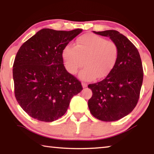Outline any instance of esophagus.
I'll use <instances>...</instances> for the list:
<instances>
[{
  "label": "esophagus",
  "mask_w": 154,
  "mask_h": 154,
  "mask_svg": "<svg viewBox=\"0 0 154 154\" xmlns=\"http://www.w3.org/2000/svg\"><path fill=\"white\" fill-rule=\"evenodd\" d=\"M82 86H83V88H86V87L88 86V84H87L86 83H85V82H82Z\"/></svg>",
  "instance_id": "obj_1"
}]
</instances>
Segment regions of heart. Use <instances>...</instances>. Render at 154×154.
Returning <instances> with one entry per match:
<instances>
[{
    "instance_id": "obj_1",
    "label": "heart",
    "mask_w": 154,
    "mask_h": 154,
    "mask_svg": "<svg viewBox=\"0 0 154 154\" xmlns=\"http://www.w3.org/2000/svg\"><path fill=\"white\" fill-rule=\"evenodd\" d=\"M62 57L69 73L75 75L84 64L79 78L91 81L105 77L112 71L118 58V48L113 41L102 36L85 34L77 38L75 46H65Z\"/></svg>"
}]
</instances>
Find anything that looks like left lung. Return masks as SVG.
<instances>
[{
	"label": "left lung",
	"mask_w": 154,
	"mask_h": 154,
	"mask_svg": "<svg viewBox=\"0 0 154 154\" xmlns=\"http://www.w3.org/2000/svg\"><path fill=\"white\" fill-rule=\"evenodd\" d=\"M94 32L109 36L116 43L118 58L105 79L88 85L92 91L88 107L99 120L116 121L132 112L139 100L143 79L141 59L134 44L118 31Z\"/></svg>",
	"instance_id": "left-lung-1"
}]
</instances>
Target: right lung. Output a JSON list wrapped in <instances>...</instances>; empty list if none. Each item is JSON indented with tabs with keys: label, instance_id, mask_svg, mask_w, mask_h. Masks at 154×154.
Returning a JSON list of instances; mask_svg holds the SVG:
<instances>
[{
	"label": "right lung",
	"instance_id": "1",
	"mask_svg": "<svg viewBox=\"0 0 154 154\" xmlns=\"http://www.w3.org/2000/svg\"><path fill=\"white\" fill-rule=\"evenodd\" d=\"M82 29L43 28L20 47L13 66L14 92L28 116L54 122L64 116L82 83L65 69L62 49Z\"/></svg>",
	"mask_w": 154,
	"mask_h": 154
}]
</instances>
